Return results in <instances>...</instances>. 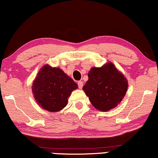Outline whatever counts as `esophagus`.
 <instances>
[{
  "mask_svg": "<svg viewBox=\"0 0 158 158\" xmlns=\"http://www.w3.org/2000/svg\"><path fill=\"white\" fill-rule=\"evenodd\" d=\"M77 85H78V88L79 89H82L83 88V83L82 81H78V83H77Z\"/></svg>",
  "mask_w": 158,
  "mask_h": 158,
  "instance_id": "1",
  "label": "esophagus"
}]
</instances>
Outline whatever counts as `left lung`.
I'll list each match as a JSON object with an SVG mask.
<instances>
[{
    "mask_svg": "<svg viewBox=\"0 0 158 158\" xmlns=\"http://www.w3.org/2000/svg\"><path fill=\"white\" fill-rule=\"evenodd\" d=\"M83 89L95 108L108 111L117 106L127 89V81L112 63L91 68Z\"/></svg>",
    "mask_w": 158,
    "mask_h": 158,
    "instance_id": "8db88e82",
    "label": "left lung"
}]
</instances>
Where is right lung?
<instances>
[{"mask_svg": "<svg viewBox=\"0 0 158 158\" xmlns=\"http://www.w3.org/2000/svg\"><path fill=\"white\" fill-rule=\"evenodd\" d=\"M77 84L59 68L44 65L32 85L33 94L42 108L56 112L67 106L72 91Z\"/></svg>", "mask_w": 158, "mask_h": 158, "instance_id": "add662e5", "label": "right lung"}]
</instances>
